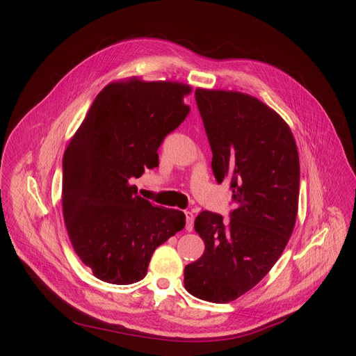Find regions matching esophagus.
<instances>
[{"mask_svg":"<svg viewBox=\"0 0 356 356\" xmlns=\"http://www.w3.org/2000/svg\"><path fill=\"white\" fill-rule=\"evenodd\" d=\"M186 231H193V222H195V215L191 211H186Z\"/></svg>","mask_w":356,"mask_h":356,"instance_id":"esophagus-1","label":"esophagus"}]
</instances>
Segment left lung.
Returning a JSON list of instances; mask_svg holds the SVG:
<instances>
[{
	"label": "left lung",
	"instance_id": "left-lung-1",
	"mask_svg": "<svg viewBox=\"0 0 356 356\" xmlns=\"http://www.w3.org/2000/svg\"><path fill=\"white\" fill-rule=\"evenodd\" d=\"M218 180L229 177L231 220L203 211L195 229L204 252L184 267V289L229 303L263 280L283 254L298 209L300 161L287 122L259 99L236 90L195 92Z\"/></svg>",
	"mask_w": 356,
	"mask_h": 356
}]
</instances>
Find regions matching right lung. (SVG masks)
<instances>
[{
  "label": "right lung",
  "instance_id": "1",
  "mask_svg": "<svg viewBox=\"0 0 356 356\" xmlns=\"http://www.w3.org/2000/svg\"><path fill=\"white\" fill-rule=\"evenodd\" d=\"M191 92V85L172 81L111 82L65 149L67 235L82 263L105 283L140 282L154 250L186 225L183 212L149 203L129 179L159 165L157 149L188 117Z\"/></svg>",
  "mask_w": 356,
  "mask_h": 356
}]
</instances>
